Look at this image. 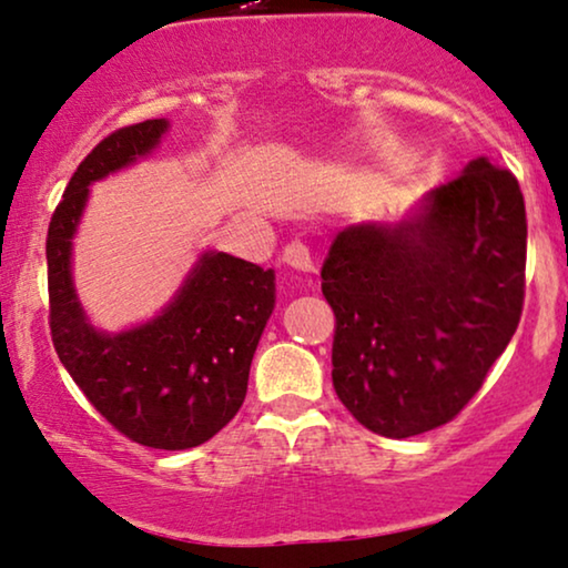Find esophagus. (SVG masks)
<instances>
[{"instance_id": "1", "label": "esophagus", "mask_w": 568, "mask_h": 568, "mask_svg": "<svg viewBox=\"0 0 568 568\" xmlns=\"http://www.w3.org/2000/svg\"><path fill=\"white\" fill-rule=\"evenodd\" d=\"M283 262L288 264V267L301 270V272L314 270L312 254H308V246L304 244V241H291V244L283 248Z\"/></svg>"}]
</instances>
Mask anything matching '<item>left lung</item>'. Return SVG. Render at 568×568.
<instances>
[{
    "mask_svg": "<svg viewBox=\"0 0 568 568\" xmlns=\"http://www.w3.org/2000/svg\"><path fill=\"white\" fill-rule=\"evenodd\" d=\"M525 262V196L488 158L405 221L339 231L322 267L339 403L387 438L457 418L517 332Z\"/></svg>",
    "mask_w": 568,
    "mask_h": 568,
    "instance_id": "1",
    "label": "left lung"
}]
</instances>
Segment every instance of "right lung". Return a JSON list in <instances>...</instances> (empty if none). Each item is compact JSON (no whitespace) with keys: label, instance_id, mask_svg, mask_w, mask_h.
<instances>
[{"label":"right lung","instance_id":"add662e5","mask_svg":"<svg viewBox=\"0 0 568 568\" xmlns=\"http://www.w3.org/2000/svg\"><path fill=\"white\" fill-rule=\"evenodd\" d=\"M165 130V119L121 126L74 171L47 236L49 327L59 361L119 434L176 452L205 444L244 405L254 351L275 308V272L207 252L155 320L119 335L85 320L70 256L88 186L153 153Z\"/></svg>","mask_w":568,"mask_h":568}]
</instances>
